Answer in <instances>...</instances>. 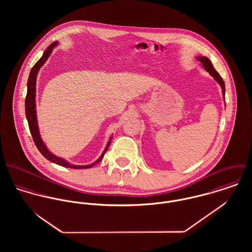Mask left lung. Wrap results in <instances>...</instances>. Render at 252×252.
I'll return each instance as SVG.
<instances>
[{
  "label": "left lung",
  "mask_w": 252,
  "mask_h": 252,
  "mask_svg": "<svg viewBox=\"0 0 252 252\" xmlns=\"http://www.w3.org/2000/svg\"><path fill=\"white\" fill-rule=\"evenodd\" d=\"M196 58H197L198 61H200V62L203 64L204 69H205L207 72H210V74L213 75L214 78L219 83V85H220L221 88H222L223 97L225 98V83H224L222 77L219 75V73L216 72V69L214 68V66H213V64H212V62H211V60H210L208 57H203V56H198V57H196Z\"/></svg>",
  "instance_id": "obj_1"
}]
</instances>
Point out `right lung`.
I'll return each instance as SVG.
<instances>
[{
  "label": "right lung",
  "mask_w": 252,
  "mask_h": 252,
  "mask_svg": "<svg viewBox=\"0 0 252 252\" xmlns=\"http://www.w3.org/2000/svg\"><path fill=\"white\" fill-rule=\"evenodd\" d=\"M58 44V41H54L52 42L46 49L45 51L43 52L41 58L36 62V64L34 65V67L32 68L30 74H29V78H28V83H27V95H26V99H25V112H26V118L28 120V124H29V129H30V132H31V135L33 137V140H34V143L36 144L37 149L39 150V152L46 158L48 159L49 161L57 164V165H60V166H63V167H66V168H72V169H89L91 167H93L94 165H96L97 163H99L105 153L107 152L108 150V146L110 144V141L112 139V137H110L109 139V142H108L104 152L102 153V155L100 156V158L90 164V165H85V166H76V165H72L70 164L69 162H67L66 160H64L63 158H60V157H57L55 156L54 154H52L48 149L47 147L45 146V144H43L40 136H39V132H38V126H37V122H36V74L39 71L40 67L45 63V61L48 59L50 53L52 52L54 46H56Z\"/></svg>",
  "instance_id": "1"
}]
</instances>
